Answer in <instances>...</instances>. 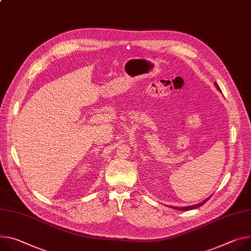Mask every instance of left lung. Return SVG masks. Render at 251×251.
I'll use <instances>...</instances> for the list:
<instances>
[{
	"mask_svg": "<svg viewBox=\"0 0 251 251\" xmlns=\"http://www.w3.org/2000/svg\"><path fill=\"white\" fill-rule=\"evenodd\" d=\"M214 85L216 86V88L218 89V91L219 92H221V90H220V88H219V86H218V84L215 82L214 83ZM209 198L210 197H208V198H206L205 200H203L202 202H200V203H197V204H194V205H190V206H185V207H176V206H169L170 208H173V209H176V210H182V211H188V210H192V209H195V208H198V207H200V206H202V205L206 202L207 200H209Z\"/></svg>",
	"mask_w": 251,
	"mask_h": 251,
	"instance_id": "1",
	"label": "left lung"
}]
</instances>
